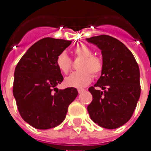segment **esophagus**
I'll return each instance as SVG.
<instances>
[{
  "label": "esophagus",
  "mask_w": 151,
  "mask_h": 151,
  "mask_svg": "<svg viewBox=\"0 0 151 151\" xmlns=\"http://www.w3.org/2000/svg\"><path fill=\"white\" fill-rule=\"evenodd\" d=\"M84 91V89H78V93L79 94H81V92H83Z\"/></svg>",
  "instance_id": "34e87169"
}]
</instances>
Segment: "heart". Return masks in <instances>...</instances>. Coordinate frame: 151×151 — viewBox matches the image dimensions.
Returning a JSON list of instances; mask_svg holds the SVG:
<instances>
[{
  "mask_svg": "<svg viewBox=\"0 0 151 151\" xmlns=\"http://www.w3.org/2000/svg\"><path fill=\"white\" fill-rule=\"evenodd\" d=\"M76 56L82 58L79 65V71L73 72L65 79V85L68 87L82 88L90 83L92 75L98 76L102 70L103 64L101 60L93 55V51L85 44H80L74 49ZM56 65L61 72L66 74L71 66V60L66 53L62 52L56 58Z\"/></svg>",
  "mask_w": 151,
  "mask_h": 151,
  "instance_id": "heart-1",
  "label": "heart"
}]
</instances>
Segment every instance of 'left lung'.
Returning <instances> with one entry per match:
<instances>
[{
    "mask_svg": "<svg viewBox=\"0 0 151 151\" xmlns=\"http://www.w3.org/2000/svg\"><path fill=\"white\" fill-rule=\"evenodd\" d=\"M86 41L101 50L103 64L100 78L88 89L92 101L87 111L99 126L117 129L130 119L139 99V68L130 50L117 38L100 35Z\"/></svg>",
    "mask_w": 151,
    "mask_h": 151,
    "instance_id": "1",
    "label": "left lung"
}]
</instances>
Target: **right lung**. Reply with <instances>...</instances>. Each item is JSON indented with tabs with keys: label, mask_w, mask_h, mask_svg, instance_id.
<instances>
[{
	"label": "right lung",
	"mask_w": 151,
	"mask_h": 151,
	"mask_svg": "<svg viewBox=\"0 0 151 151\" xmlns=\"http://www.w3.org/2000/svg\"><path fill=\"white\" fill-rule=\"evenodd\" d=\"M70 44L65 39H40L16 66L13 96L21 117L35 129H48L60 124L69 105L78 95L76 88L56 87L64 80L56 58Z\"/></svg>",
	"instance_id": "obj_1"
}]
</instances>
